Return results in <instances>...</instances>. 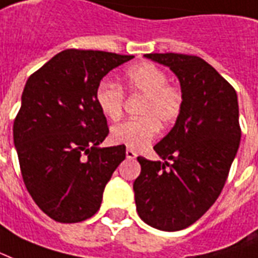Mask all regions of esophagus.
<instances>
[{
    "mask_svg": "<svg viewBox=\"0 0 258 258\" xmlns=\"http://www.w3.org/2000/svg\"><path fill=\"white\" fill-rule=\"evenodd\" d=\"M125 157L130 158V160H133V158L137 157V153H135L134 150H131V149H127V150H125Z\"/></svg>",
    "mask_w": 258,
    "mask_h": 258,
    "instance_id": "obj_1",
    "label": "esophagus"
}]
</instances>
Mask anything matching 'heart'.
I'll return each instance as SVG.
<instances>
[{
    "label": "heart",
    "instance_id": "b5f03b06",
    "mask_svg": "<svg viewBox=\"0 0 258 258\" xmlns=\"http://www.w3.org/2000/svg\"><path fill=\"white\" fill-rule=\"evenodd\" d=\"M123 89L130 94L142 95L138 113L141 117L114 125L110 138L114 144L130 149L145 148L160 131V123L169 125L179 117L183 108V93L168 83L167 72L153 62H141L124 72ZM95 102L105 117L119 120L123 114L124 93L121 87L102 82L95 90Z\"/></svg>",
    "mask_w": 258,
    "mask_h": 258
}]
</instances>
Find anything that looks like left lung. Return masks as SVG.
Segmentation results:
<instances>
[{
	"label": "left lung",
	"mask_w": 258,
	"mask_h": 258,
	"mask_svg": "<svg viewBox=\"0 0 258 258\" xmlns=\"http://www.w3.org/2000/svg\"><path fill=\"white\" fill-rule=\"evenodd\" d=\"M169 67L183 93L182 112L154 150L161 161L138 157L134 182L139 217L157 230L179 231L215 204L236 156L241 127L234 87L197 56L150 53Z\"/></svg>",
	"instance_id": "8db88e82"
}]
</instances>
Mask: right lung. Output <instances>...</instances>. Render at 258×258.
I'll use <instances>...</instances> for the list:
<instances>
[{"instance_id": "add662e5", "label": "right lung", "mask_w": 258, "mask_h": 258, "mask_svg": "<svg viewBox=\"0 0 258 258\" xmlns=\"http://www.w3.org/2000/svg\"><path fill=\"white\" fill-rule=\"evenodd\" d=\"M134 56L67 49L28 78L13 123L23 180L42 212L60 223L95 215L125 146L100 148L109 134L95 90Z\"/></svg>"}]
</instances>
